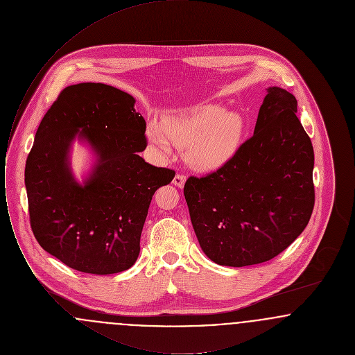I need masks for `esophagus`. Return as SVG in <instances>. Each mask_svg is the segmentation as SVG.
<instances>
[{"instance_id":"esophagus-1","label":"esophagus","mask_w":355,"mask_h":355,"mask_svg":"<svg viewBox=\"0 0 355 355\" xmlns=\"http://www.w3.org/2000/svg\"><path fill=\"white\" fill-rule=\"evenodd\" d=\"M186 182V177L185 175H182V174H175V177L173 178V184L177 186V187H184Z\"/></svg>"}]
</instances>
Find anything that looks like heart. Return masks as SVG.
<instances>
[{"instance_id": "1", "label": "heart", "mask_w": 355, "mask_h": 355, "mask_svg": "<svg viewBox=\"0 0 355 355\" xmlns=\"http://www.w3.org/2000/svg\"><path fill=\"white\" fill-rule=\"evenodd\" d=\"M245 121L239 113L216 105L203 106L187 114L170 117L162 128L150 123L148 138L158 150L170 155L171 144L186 149V161L194 169L211 171L226 165L241 146Z\"/></svg>"}]
</instances>
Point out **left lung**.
Returning a JSON list of instances; mask_svg holds the SVG:
<instances>
[{"mask_svg":"<svg viewBox=\"0 0 355 355\" xmlns=\"http://www.w3.org/2000/svg\"><path fill=\"white\" fill-rule=\"evenodd\" d=\"M254 135L222 168L184 187L193 229L213 262L242 268L282 253L314 207V150L297 100L270 86Z\"/></svg>","mask_w":355,"mask_h":355,"instance_id":"8db88e82","label":"left lung"}]
</instances>
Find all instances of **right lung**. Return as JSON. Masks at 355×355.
Listing matches in <instances>:
<instances>
[{
	"instance_id": "add662e5",
	"label": "right lung",
	"mask_w": 355,
	"mask_h": 355,
	"mask_svg": "<svg viewBox=\"0 0 355 355\" xmlns=\"http://www.w3.org/2000/svg\"><path fill=\"white\" fill-rule=\"evenodd\" d=\"M133 96L105 84L65 87L41 121L25 165L31 226L41 248L74 270H128L155 190L174 170L145 162L146 122ZM74 139L96 161L80 184L69 166Z\"/></svg>"
}]
</instances>
